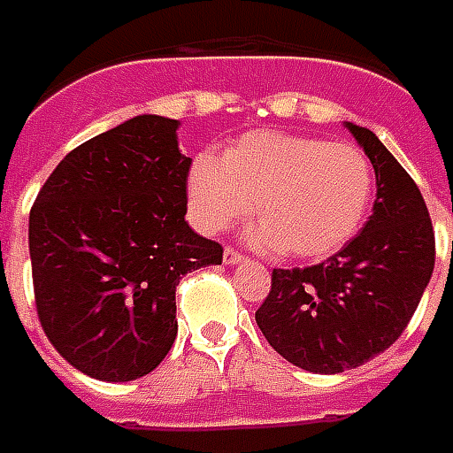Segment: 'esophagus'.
Listing matches in <instances>:
<instances>
[{"mask_svg": "<svg viewBox=\"0 0 453 453\" xmlns=\"http://www.w3.org/2000/svg\"><path fill=\"white\" fill-rule=\"evenodd\" d=\"M242 261H243V256L236 251V249H226V251H224V263H226V265H236V263H242Z\"/></svg>", "mask_w": 453, "mask_h": 453, "instance_id": "esophagus-1", "label": "esophagus"}]
</instances>
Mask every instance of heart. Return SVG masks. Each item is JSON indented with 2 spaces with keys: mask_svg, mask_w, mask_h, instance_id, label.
I'll return each instance as SVG.
<instances>
[{
  "mask_svg": "<svg viewBox=\"0 0 453 453\" xmlns=\"http://www.w3.org/2000/svg\"><path fill=\"white\" fill-rule=\"evenodd\" d=\"M373 195V168L361 149L317 136L253 131L224 150L200 156L188 175L190 214L217 234L251 214L258 249L319 258L342 249L361 226Z\"/></svg>",
  "mask_w": 453,
  "mask_h": 453,
  "instance_id": "1",
  "label": "heart"
}]
</instances>
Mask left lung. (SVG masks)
<instances>
[{
    "instance_id": "8db88e82",
    "label": "left lung",
    "mask_w": 453,
    "mask_h": 453,
    "mask_svg": "<svg viewBox=\"0 0 453 453\" xmlns=\"http://www.w3.org/2000/svg\"><path fill=\"white\" fill-rule=\"evenodd\" d=\"M375 170V204L342 251L310 268H273L256 310L268 344L310 373H342L405 332L434 271L425 197L373 131L346 124Z\"/></svg>"
}]
</instances>
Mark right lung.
Wrapping results in <instances>:
<instances>
[{
	"label": "right lung",
	"mask_w": 453,
	"mask_h": 453,
	"mask_svg": "<svg viewBox=\"0 0 453 453\" xmlns=\"http://www.w3.org/2000/svg\"><path fill=\"white\" fill-rule=\"evenodd\" d=\"M178 119L141 114L58 163L28 217L34 295L48 342L89 378L150 373L178 336L175 285L219 265L185 221L192 158Z\"/></svg>",
	"instance_id": "right-lung-1"
}]
</instances>
